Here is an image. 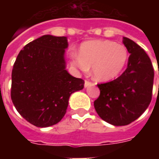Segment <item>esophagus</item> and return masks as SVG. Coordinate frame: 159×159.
<instances>
[{"label": "esophagus", "instance_id": "obj_1", "mask_svg": "<svg viewBox=\"0 0 159 159\" xmlns=\"http://www.w3.org/2000/svg\"><path fill=\"white\" fill-rule=\"evenodd\" d=\"M92 85H94V84L92 83H90V82H89V81H85V83H84V87H85V88H88V87L92 86Z\"/></svg>", "mask_w": 159, "mask_h": 159}]
</instances>
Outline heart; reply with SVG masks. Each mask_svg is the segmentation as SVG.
I'll list each match as a JSON object with an SVG mask.
<instances>
[{"label":"heart","mask_w":159,"mask_h":159,"mask_svg":"<svg viewBox=\"0 0 159 159\" xmlns=\"http://www.w3.org/2000/svg\"><path fill=\"white\" fill-rule=\"evenodd\" d=\"M126 47L111 41L96 40L83 43L79 55L71 54V64L83 72L92 67L93 77L99 82L117 78L129 61Z\"/></svg>","instance_id":"obj_1"}]
</instances>
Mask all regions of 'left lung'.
<instances>
[{
  "label": "left lung",
  "mask_w": 159,
  "mask_h": 159,
  "mask_svg": "<svg viewBox=\"0 0 159 159\" xmlns=\"http://www.w3.org/2000/svg\"><path fill=\"white\" fill-rule=\"evenodd\" d=\"M123 42L130 53L127 69L117 79L98 84L100 96L93 102L100 118L114 126L140 117L150 105L153 87V67L147 52L127 37Z\"/></svg>",
  "instance_id": "left-lung-1"
}]
</instances>
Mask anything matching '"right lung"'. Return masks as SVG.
<instances>
[{
	"label": "right lung",
	"instance_id": "obj_1",
	"mask_svg": "<svg viewBox=\"0 0 159 159\" xmlns=\"http://www.w3.org/2000/svg\"><path fill=\"white\" fill-rule=\"evenodd\" d=\"M66 36L44 35L19 52L12 71L11 98L21 116L40 128L62 119L70 94L82 90L84 81L66 70Z\"/></svg>",
	"mask_w": 159,
	"mask_h": 159
}]
</instances>
